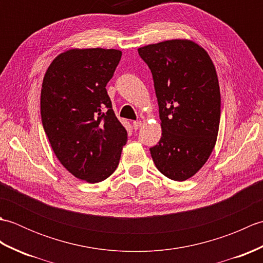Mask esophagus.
I'll return each instance as SVG.
<instances>
[{
    "label": "esophagus",
    "mask_w": 263,
    "mask_h": 263,
    "mask_svg": "<svg viewBox=\"0 0 263 263\" xmlns=\"http://www.w3.org/2000/svg\"><path fill=\"white\" fill-rule=\"evenodd\" d=\"M132 125H133V128H135V130H138V128L141 127L142 122L141 121H135L132 123Z\"/></svg>",
    "instance_id": "esophagus-1"
}]
</instances>
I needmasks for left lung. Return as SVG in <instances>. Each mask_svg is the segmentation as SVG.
<instances>
[{
    "label": "left lung",
    "mask_w": 263,
    "mask_h": 263,
    "mask_svg": "<svg viewBox=\"0 0 263 263\" xmlns=\"http://www.w3.org/2000/svg\"><path fill=\"white\" fill-rule=\"evenodd\" d=\"M153 73L161 138L150 154L158 171L174 181L192 177L214 149L220 121V90L204 49L172 39L138 49Z\"/></svg>",
    "instance_id": "1"
}]
</instances>
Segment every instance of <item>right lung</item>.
Returning <instances> with one entry per match:
<instances>
[{
  "instance_id": "right-lung-1",
  "label": "right lung",
  "mask_w": 263,
  "mask_h": 263,
  "mask_svg": "<svg viewBox=\"0 0 263 263\" xmlns=\"http://www.w3.org/2000/svg\"><path fill=\"white\" fill-rule=\"evenodd\" d=\"M121 57L119 49H70L55 58L44 76V131L60 163L88 183L113 174L127 140L106 90Z\"/></svg>"
}]
</instances>
